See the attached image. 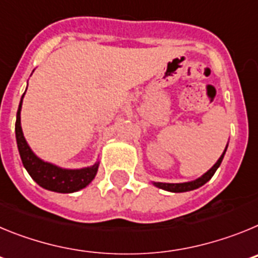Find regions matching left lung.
<instances>
[{"instance_id":"1","label":"left lung","mask_w":258,"mask_h":258,"mask_svg":"<svg viewBox=\"0 0 258 258\" xmlns=\"http://www.w3.org/2000/svg\"><path fill=\"white\" fill-rule=\"evenodd\" d=\"M227 146H229V143L226 145V149L223 150V152H222V155L220 156V159L216 161V164L212 166L208 172H206L204 174L202 175V177H199V178L194 179V181H190V182H183V183H164V182H152V184L159 188H163V190H165V191H170V192H186V191L197 190V188L202 187L203 184H206L207 182H208L209 179L213 177V174L216 173V170L218 169V166L221 165L223 156H225V154H226Z\"/></svg>"}]
</instances>
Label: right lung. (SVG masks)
<instances>
[{
  "label": "right lung",
  "mask_w": 258,
  "mask_h": 258,
  "mask_svg": "<svg viewBox=\"0 0 258 258\" xmlns=\"http://www.w3.org/2000/svg\"><path fill=\"white\" fill-rule=\"evenodd\" d=\"M24 94L22 95L19 108H18L17 112L15 136H17V143L20 159H22V163L27 169V172L29 173V175L33 178L36 183L40 184L41 187L46 188L49 191H54V192L71 194L86 187L95 178L98 166H99V161H97L94 165L81 168V169H66V168H60V166L55 165V164H51L49 161H44L42 159H40L31 150L22 131L20 111H22Z\"/></svg>",
  "instance_id": "obj_1"
}]
</instances>
